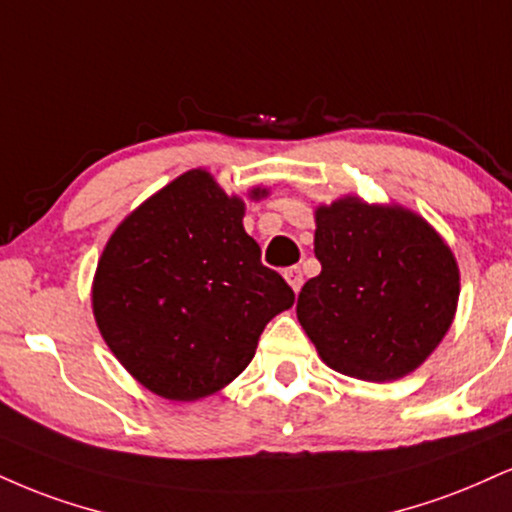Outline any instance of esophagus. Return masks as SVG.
<instances>
[{
	"label": "esophagus",
	"instance_id": "esophagus-1",
	"mask_svg": "<svg viewBox=\"0 0 512 512\" xmlns=\"http://www.w3.org/2000/svg\"><path fill=\"white\" fill-rule=\"evenodd\" d=\"M283 276H286V281L291 283L293 291L298 293L300 286H303V272H300V267H288L286 272H283Z\"/></svg>",
	"mask_w": 512,
	"mask_h": 512
}]
</instances>
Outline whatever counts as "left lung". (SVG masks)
I'll return each instance as SVG.
<instances>
[{
	"instance_id": "obj_1",
	"label": "left lung",
	"mask_w": 512,
	"mask_h": 512,
	"mask_svg": "<svg viewBox=\"0 0 512 512\" xmlns=\"http://www.w3.org/2000/svg\"><path fill=\"white\" fill-rule=\"evenodd\" d=\"M322 272L298 295V322L322 360L362 381L415 372L451 329L460 272L451 248L398 205L341 197L315 212Z\"/></svg>"
}]
</instances>
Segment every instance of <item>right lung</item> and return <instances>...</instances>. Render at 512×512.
I'll return each mask as SVG.
<instances>
[{"label":"right lung","instance_id":"1","mask_svg":"<svg viewBox=\"0 0 512 512\" xmlns=\"http://www.w3.org/2000/svg\"><path fill=\"white\" fill-rule=\"evenodd\" d=\"M243 214V200L207 171H186L121 221L97 262L100 334L157 396L197 400L224 389L250 365L269 319L293 305Z\"/></svg>","mask_w":512,"mask_h":512}]
</instances>
